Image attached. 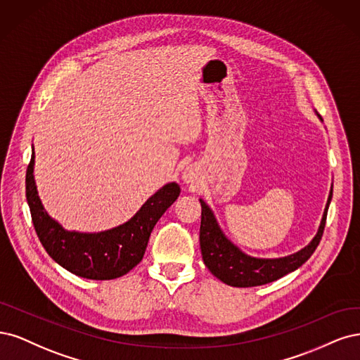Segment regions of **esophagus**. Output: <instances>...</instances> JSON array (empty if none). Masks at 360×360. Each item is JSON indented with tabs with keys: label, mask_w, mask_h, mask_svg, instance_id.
<instances>
[{
	"label": "esophagus",
	"mask_w": 360,
	"mask_h": 360,
	"mask_svg": "<svg viewBox=\"0 0 360 360\" xmlns=\"http://www.w3.org/2000/svg\"><path fill=\"white\" fill-rule=\"evenodd\" d=\"M199 179V173H197V169H194L193 166L187 167L182 173V181L187 184V185H193Z\"/></svg>",
	"instance_id": "1"
}]
</instances>
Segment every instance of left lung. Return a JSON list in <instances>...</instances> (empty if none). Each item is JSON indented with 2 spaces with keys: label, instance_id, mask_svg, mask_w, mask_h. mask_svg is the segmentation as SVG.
Wrapping results in <instances>:
<instances>
[{
  "label": "left lung",
  "instance_id": "8db88e82",
  "mask_svg": "<svg viewBox=\"0 0 360 360\" xmlns=\"http://www.w3.org/2000/svg\"><path fill=\"white\" fill-rule=\"evenodd\" d=\"M321 120V118H320ZM332 200V188L324 207L321 223L317 235L312 238L305 248L280 259H257L247 256L235 243H231L219 229L211 207L202 199V221H200V250L206 268L218 280L231 287H256L272 283L290 272L300 268L316 251L326 226V215Z\"/></svg>",
  "mask_w": 360,
  "mask_h": 360
}]
</instances>
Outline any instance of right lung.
<instances>
[{
  "label": "right lung",
  "mask_w": 360,
  "mask_h": 360,
  "mask_svg": "<svg viewBox=\"0 0 360 360\" xmlns=\"http://www.w3.org/2000/svg\"><path fill=\"white\" fill-rule=\"evenodd\" d=\"M32 172L34 150L25 187L32 224L41 245L64 269L88 280H113L141 263L150 231L181 193L176 182L166 184L127 223L100 233H80L65 230L44 211Z\"/></svg>",
  "instance_id": "obj_1"
}]
</instances>
